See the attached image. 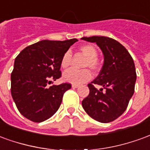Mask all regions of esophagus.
<instances>
[{
	"mask_svg": "<svg viewBox=\"0 0 150 150\" xmlns=\"http://www.w3.org/2000/svg\"><path fill=\"white\" fill-rule=\"evenodd\" d=\"M72 88H79V85L72 84Z\"/></svg>",
	"mask_w": 150,
	"mask_h": 150,
	"instance_id": "esophagus-1",
	"label": "esophagus"
}]
</instances>
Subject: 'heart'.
Masks as SVG:
<instances>
[{"label":"heart","instance_id":"heart-1","mask_svg":"<svg viewBox=\"0 0 150 150\" xmlns=\"http://www.w3.org/2000/svg\"><path fill=\"white\" fill-rule=\"evenodd\" d=\"M79 51L85 57L83 62V67H89L93 73H96L100 69V62L97 58V50L91 44H83L79 46ZM71 63V54L70 52L64 53L62 55L60 65L64 70H67ZM91 78V72L88 69L80 71L69 70L63 74V79L72 84H81Z\"/></svg>","mask_w":150,"mask_h":150}]
</instances>
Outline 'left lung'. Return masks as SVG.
<instances>
[{"label": "left lung", "instance_id": "1", "mask_svg": "<svg viewBox=\"0 0 150 150\" xmlns=\"http://www.w3.org/2000/svg\"><path fill=\"white\" fill-rule=\"evenodd\" d=\"M82 39L96 43L104 58L99 75L88 84L89 95L82 101V105L96 120L112 122L126 110L134 93L137 74L133 59L125 46L111 38L92 36ZM95 85L103 88L98 90Z\"/></svg>", "mask_w": 150, "mask_h": 150}]
</instances>
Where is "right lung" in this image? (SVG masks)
Listing matches in <instances>:
<instances>
[{"mask_svg": "<svg viewBox=\"0 0 150 150\" xmlns=\"http://www.w3.org/2000/svg\"><path fill=\"white\" fill-rule=\"evenodd\" d=\"M77 41L43 40L25 47L16 57L11 74V95L25 118L42 122L58 111L63 94L71 85H49L51 80L62 76L61 59Z\"/></svg>", "mask_w": 150, "mask_h": 150, "instance_id": "right-lung-1", "label": "right lung"}]
</instances>
